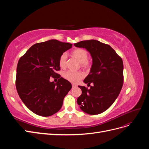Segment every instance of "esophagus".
Returning <instances> with one entry per match:
<instances>
[{"label":"esophagus","instance_id":"obj_1","mask_svg":"<svg viewBox=\"0 0 149 149\" xmlns=\"http://www.w3.org/2000/svg\"><path fill=\"white\" fill-rule=\"evenodd\" d=\"M72 87H73V88H76V87H77V85H76V84H72Z\"/></svg>","mask_w":149,"mask_h":149}]
</instances>
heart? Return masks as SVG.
Returning a JSON list of instances; mask_svg holds the SVG:
<instances>
[{"label": "heart", "mask_w": 149, "mask_h": 149, "mask_svg": "<svg viewBox=\"0 0 149 149\" xmlns=\"http://www.w3.org/2000/svg\"><path fill=\"white\" fill-rule=\"evenodd\" d=\"M72 55L80 63L81 66L85 69L89 68L90 65L88 61V53L83 48H76L72 52ZM59 66L61 68H65L66 66L67 63V56L65 53H63L59 58ZM84 76L83 73L80 71H68L64 74V77L66 79L69 81L70 82L73 83H77Z\"/></svg>", "instance_id": "heart-1"}]
</instances>
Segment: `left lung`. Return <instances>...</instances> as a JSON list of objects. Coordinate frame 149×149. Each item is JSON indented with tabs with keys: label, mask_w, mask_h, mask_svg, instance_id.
<instances>
[{
	"label": "left lung",
	"mask_w": 149,
	"mask_h": 149,
	"mask_svg": "<svg viewBox=\"0 0 149 149\" xmlns=\"http://www.w3.org/2000/svg\"><path fill=\"white\" fill-rule=\"evenodd\" d=\"M74 45L86 49L93 63L83 82L90 89L78 86L82 94L77 100L80 109L86 113L96 115L106 111L118 97L123 85V61L114 49L96 40L81 41Z\"/></svg>",
	"instance_id": "obj_1"
}]
</instances>
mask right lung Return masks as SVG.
Returning <instances> with one entry per match:
<instances>
[{"instance_id":"right-lung-1","label":"right lung","mask_w":149,"mask_h":149,"mask_svg":"<svg viewBox=\"0 0 149 149\" xmlns=\"http://www.w3.org/2000/svg\"><path fill=\"white\" fill-rule=\"evenodd\" d=\"M71 48V43L49 40L33 45L20 58L16 88L22 102L33 113L50 116L61 108L71 84L63 78L56 83L49 78L58 75L56 71L60 70L59 58Z\"/></svg>"}]
</instances>
